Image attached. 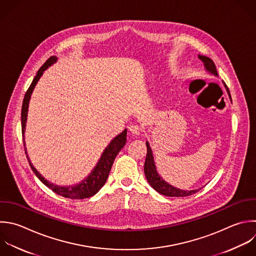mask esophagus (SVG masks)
I'll return each mask as SVG.
<instances>
[{"label": "esophagus", "mask_w": 256, "mask_h": 256, "mask_svg": "<svg viewBox=\"0 0 256 256\" xmlns=\"http://www.w3.org/2000/svg\"><path fill=\"white\" fill-rule=\"evenodd\" d=\"M129 131L130 133H132L133 135H139L142 131V129L138 126V125H130L129 126Z\"/></svg>", "instance_id": "obj_1"}]
</instances>
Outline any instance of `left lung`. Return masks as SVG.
<instances>
[{
    "label": "left lung",
    "instance_id": "8db88e82",
    "mask_svg": "<svg viewBox=\"0 0 256 256\" xmlns=\"http://www.w3.org/2000/svg\"><path fill=\"white\" fill-rule=\"evenodd\" d=\"M198 57L204 63V66H205L207 71H209L210 73L214 74L215 76H218L215 64L213 63V61L210 58L205 57V56H201V55H199ZM225 88L227 89V92L230 95L228 87L226 86V84H225ZM146 146H147V155H146L145 164H144V173H145V176L147 178V181L153 187V189H155L157 192H159L162 195L171 196V197H185V196L192 195V194L196 193L197 191H199V189L190 190V191L181 190V189L173 187L172 185H170L167 182H165L158 175V173L156 171V167H155V164H154V159H153L152 151H151V148H150V145H149L148 142H146Z\"/></svg>",
    "mask_w": 256,
    "mask_h": 256
}]
</instances>
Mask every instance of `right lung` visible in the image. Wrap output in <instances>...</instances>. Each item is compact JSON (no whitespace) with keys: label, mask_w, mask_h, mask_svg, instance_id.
<instances>
[{"label":"right lung","mask_w":256,"mask_h":256,"mask_svg":"<svg viewBox=\"0 0 256 256\" xmlns=\"http://www.w3.org/2000/svg\"><path fill=\"white\" fill-rule=\"evenodd\" d=\"M57 61V57L52 56L50 57L45 63L44 65L38 70L37 75L35 76L33 82L31 83L29 89L27 90L25 97H24V101H23V105H22V114H21V121H22V134L24 136L25 133V127H26V121H27V114H28V106H29V101H30V97L31 94L37 84V82L39 81L40 77L43 75V72L52 64H54ZM126 137H127V129H125L122 133H120L118 136H116L111 143L107 146V148L104 150L100 160L98 161L96 167L93 169V171L91 172V174L84 179L80 184L75 185V186H58L55 185L53 183H50L49 181H47L35 168L34 166L31 164L29 157L28 161L29 164L33 170V172L36 174V176L47 186L49 187L52 191H54L55 193H57L58 195H61L63 197L66 198H71V199H84V198H88L91 197L93 195H95L105 184V182L107 181L108 175L110 173L111 167L113 165V162L117 156V154L120 152V150L124 147V145L126 144ZM24 147H25V142H24ZM25 151H26V147H25ZM27 154V152H26Z\"/></svg>","instance_id":"obj_1"}]
</instances>
